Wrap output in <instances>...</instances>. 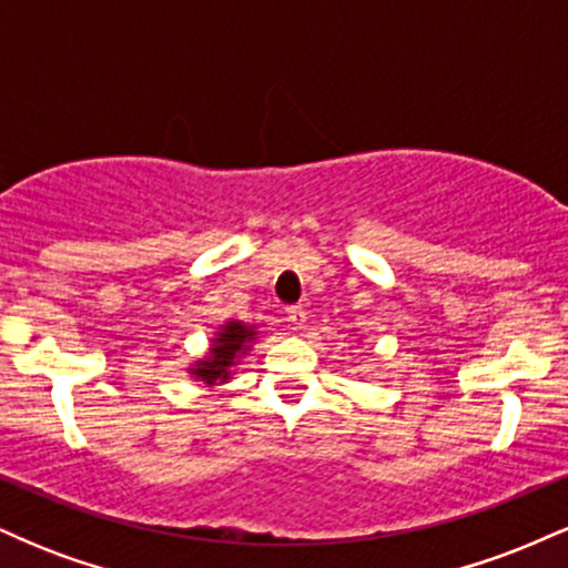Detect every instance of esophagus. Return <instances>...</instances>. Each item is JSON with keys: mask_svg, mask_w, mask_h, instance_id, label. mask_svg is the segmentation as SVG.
Returning a JSON list of instances; mask_svg holds the SVG:
<instances>
[{"mask_svg": "<svg viewBox=\"0 0 568 568\" xmlns=\"http://www.w3.org/2000/svg\"><path fill=\"white\" fill-rule=\"evenodd\" d=\"M288 323L293 325V328H302V325L306 323V310L302 304L288 306Z\"/></svg>", "mask_w": 568, "mask_h": 568, "instance_id": "34e87169", "label": "esophagus"}]
</instances>
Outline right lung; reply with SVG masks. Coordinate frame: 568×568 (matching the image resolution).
<instances>
[{
    "label": "right lung",
    "mask_w": 568,
    "mask_h": 568,
    "mask_svg": "<svg viewBox=\"0 0 568 568\" xmlns=\"http://www.w3.org/2000/svg\"><path fill=\"white\" fill-rule=\"evenodd\" d=\"M253 338H256L253 325H245L240 321L226 323L224 328L216 334V338H213L211 355H207L205 361H197V366L192 368L194 379L205 382L207 387L230 379V374H232L230 368L237 363V357H243L245 352L251 349L247 344H251Z\"/></svg>",
    "instance_id": "right-lung-1"
}]
</instances>
